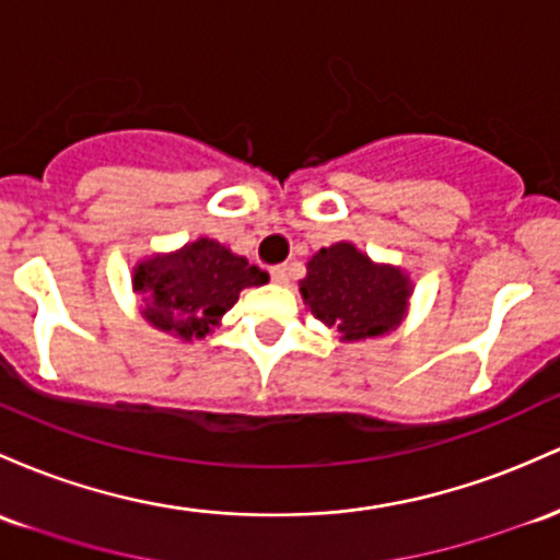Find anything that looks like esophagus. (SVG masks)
<instances>
[{
	"mask_svg": "<svg viewBox=\"0 0 560 560\" xmlns=\"http://www.w3.org/2000/svg\"><path fill=\"white\" fill-rule=\"evenodd\" d=\"M270 279H273L276 284H287V281H290V268L273 266V268H270Z\"/></svg>",
	"mask_w": 560,
	"mask_h": 560,
	"instance_id": "obj_1",
	"label": "esophagus"
}]
</instances>
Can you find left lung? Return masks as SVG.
Segmentation results:
<instances>
[{
	"label": "left lung",
	"instance_id": "8db88e82",
	"mask_svg": "<svg viewBox=\"0 0 560 560\" xmlns=\"http://www.w3.org/2000/svg\"><path fill=\"white\" fill-rule=\"evenodd\" d=\"M300 292L313 316L342 340H366L401 322L409 281L398 268L374 266L353 244L340 242L311 257Z\"/></svg>",
	"mask_w": 560,
	"mask_h": 560
}]
</instances>
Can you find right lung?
<instances>
[{
  "mask_svg": "<svg viewBox=\"0 0 560 560\" xmlns=\"http://www.w3.org/2000/svg\"><path fill=\"white\" fill-rule=\"evenodd\" d=\"M266 281V270L212 238H199L180 252L140 262L132 284L143 298V316L151 327L190 340L205 337L233 308L244 287Z\"/></svg>",
  "mask_w": 560,
  "mask_h": 560,
  "instance_id": "obj_1",
  "label": "right lung"
}]
</instances>
